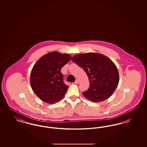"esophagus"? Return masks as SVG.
<instances>
[{"label":"esophagus","mask_w":147,"mask_h":147,"mask_svg":"<svg viewBox=\"0 0 147 147\" xmlns=\"http://www.w3.org/2000/svg\"><path fill=\"white\" fill-rule=\"evenodd\" d=\"M79 80H78V79H77V80H76V82H74V83H75V84H79Z\"/></svg>","instance_id":"1"}]
</instances>
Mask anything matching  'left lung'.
Returning <instances> with one entry per match:
<instances>
[{"label": "left lung", "instance_id": "left-lung-1", "mask_svg": "<svg viewBox=\"0 0 147 147\" xmlns=\"http://www.w3.org/2000/svg\"><path fill=\"white\" fill-rule=\"evenodd\" d=\"M71 60L82 68L88 76L90 86L83 92L92 102H101L110 98L119 82L116 65L107 57L97 53H86L74 56Z\"/></svg>", "mask_w": 147, "mask_h": 147}]
</instances>
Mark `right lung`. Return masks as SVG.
I'll list each match as a JSON object with an SVG mask.
<instances>
[{
	"mask_svg": "<svg viewBox=\"0 0 147 147\" xmlns=\"http://www.w3.org/2000/svg\"><path fill=\"white\" fill-rule=\"evenodd\" d=\"M71 58L68 54L54 51L42 56L35 63L31 71L30 84L43 101L52 104L63 98L68 86L63 82L61 69Z\"/></svg>",
	"mask_w": 147,
	"mask_h": 147,
	"instance_id": "right-lung-1",
	"label": "right lung"
}]
</instances>
